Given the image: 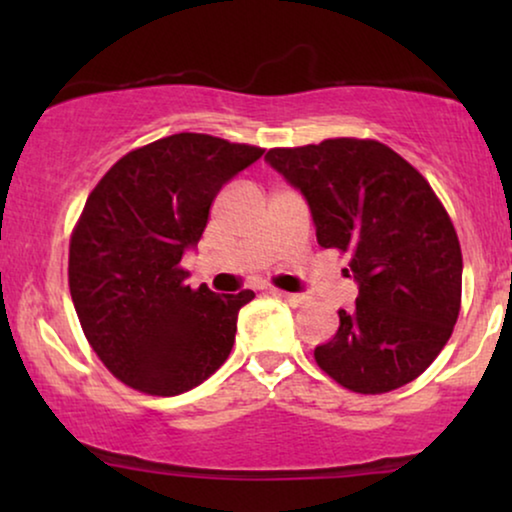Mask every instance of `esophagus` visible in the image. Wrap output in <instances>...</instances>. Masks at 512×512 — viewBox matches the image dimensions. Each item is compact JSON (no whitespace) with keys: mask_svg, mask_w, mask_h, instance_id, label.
<instances>
[{"mask_svg":"<svg viewBox=\"0 0 512 512\" xmlns=\"http://www.w3.org/2000/svg\"><path fill=\"white\" fill-rule=\"evenodd\" d=\"M272 296H277V298L286 300V303L293 305V307H298V305H303V303H305V296H300V293H289V291H279V289H272Z\"/></svg>","mask_w":512,"mask_h":512,"instance_id":"1","label":"esophagus"}]
</instances>
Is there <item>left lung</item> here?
<instances>
[{
    "mask_svg": "<svg viewBox=\"0 0 512 512\" xmlns=\"http://www.w3.org/2000/svg\"><path fill=\"white\" fill-rule=\"evenodd\" d=\"M265 160L305 195L317 240L347 256L354 310L314 361L340 387L387 394L431 366L461 310V247L422 174L377 139L335 137L270 149Z\"/></svg>",
    "mask_w": 512,
    "mask_h": 512,
    "instance_id": "obj_1",
    "label": "left lung"
}]
</instances>
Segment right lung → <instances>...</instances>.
Returning <instances> with one entry per match:
<instances>
[{
    "label": "right lung",
    "instance_id": "1",
    "mask_svg": "<svg viewBox=\"0 0 512 512\" xmlns=\"http://www.w3.org/2000/svg\"><path fill=\"white\" fill-rule=\"evenodd\" d=\"M263 151L179 132L125 153L90 191L69 240V293L93 352L128 387L177 396L228 359L254 291L191 289L181 256L221 186Z\"/></svg>",
    "mask_w": 512,
    "mask_h": 512
}]
</instances>
